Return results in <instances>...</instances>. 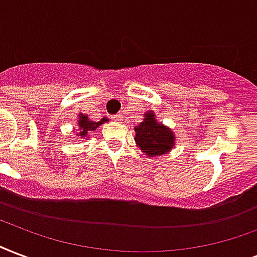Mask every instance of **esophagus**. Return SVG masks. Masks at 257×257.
I'll return each instance as SVG.
<instances>
[{"mask_svg": "<svg viewBox=\"0 0 257 257\" xmlns=\"http://www.w3.org/2000/svg\"><path fill=\"white\" fill-rule=\"evenodd\" d=\"M113 120H115V121H121V120H122V115H121V114H115L114 117H113Z\"/></svg>", "mask_w": 257, "mask_h": 257, "instance_id": "34e87169", "label": "esophagus"}]
</instances>
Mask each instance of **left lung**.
Instances as JSON below:
<instances>
[{"label":"left lung","instance_id":"obj_1","mask_svg":"<svg viewBox=\"0 0 257 257\" xmlns=\"http://www.w3.org/2000/svg\"><path fill=\"white\" fill-rule=\"evenodd\" d=\"M135 132L137 147L148 158L167 155L175 147V133L170 126L159 122L152 110L144 114V120L135 126Z\"/></svg>","mask_w":257,"mask_h":257}]
</instances>
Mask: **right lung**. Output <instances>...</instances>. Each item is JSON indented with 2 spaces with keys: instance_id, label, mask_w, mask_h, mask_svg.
Segmentation results:
<instances>
[{
  "instance_id": "add662e5",
  "label": "right lung",
  "mask_w": 257,
  "mask_h": 257,
  "mask_svg": "<svg viewBox=\"0 0 257 257\" xmlns=\"http://www.w3.org/2000/svg\"><path fill=\"white\" fill-rule=\"evenodd\" d=\"M107 121H109V118H107V117H103L102 120H99L95 122V121L90 120L87 114L79 113V117H78V133H76V136H81L82 139L87 140V139H89L87 136H89V135H93L91 132H94L99 125H102L103 122H107Z\"/></svg>"
}]
</instances>
